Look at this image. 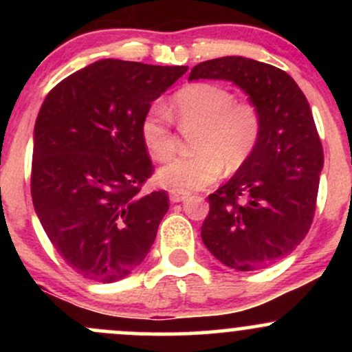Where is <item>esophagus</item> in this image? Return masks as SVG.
I'll use <instances>...</instances> for the list:
<instances>
[{"mask_svg": "<svg viewBox=\"0 0 352 352\" xmlns=\"http://www.w3.org/2000/svg\"><path fill=\"white\" fill-rule=\"evenodd\" d=\"M188 195V190H170V192H168V197H170V201H173V204H179V201L187 199Z\"/></svg>", "mask_w": 352, "mask_h": 352, "instance_id": "obj_1", "label": "esophagus"}]
</instances>
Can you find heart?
I'll return each instance as SVG.
<instances>
[{
  "mask_svg": "<svg viewBox=\"0 0 352 352\" xmlns=\"http://www.w3.org/2000/svg\"><path fill=\"white\" fill-rule=\"evenodd\" d=\"M172 112L184 127H199L192 140L195 152L173 160L159 172L164 185L179 190L204 188L223 173L235 172L256 151L263 131L260 109L212 82L190 84L172 99ZM140 135L148 153L167 162L177 152L172 117L167 107L153 102L140 122Z\"/></svg>",
  "mask_w": 352,
  "mask_h": 352,
  "instance_id": "1",
  "label": "heart"
}]
</instances>
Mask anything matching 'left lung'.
I'll return each mask as SVG.
<instances>
[{
    "mask_svg": "<svg viewBox=\"0 0 352 352\" xmlns=\"http://www.w3.org/2000/svg\"><path fill=\"white\" fill-rule=\"evenodd\" d=\"M193 79L230 80L260 109V144L208 195L201 240L230 268H266L305 240L316 210L324 153L308 99L285 71L241 56L197 64L188 76Z\"/></svg>",
    "mask_w": 352,
    "mask_h": 352,
    "instance_id": "8db88e82",
    "label": "left lung"
}]
</instances>
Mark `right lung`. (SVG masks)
I'll return each mask as SVG.
<instances>
[{"mask_svg":"<svg viewBox=\"0 0 352 352\" xmlns=\"http://www.w3.org/2000/svg\"><path fill=\"white\" fill-rule=\"evenodd\" d=\"M187 69L102 59L60 80L39 109L34 210L56 252L87 280H122L153 245L168 195L140 193L153 173L140 122Z\"/></svg>","mask_w":352,"mask_h":352,"instance_id":"add662e5","label":"right lung"}]
</instances>
